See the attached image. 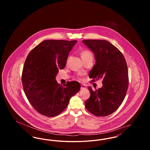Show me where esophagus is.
<instances>
[{
	"instance_id": "1",
	"label": "esophagus",
	"mask_w": 150,
	"mask_h": 150,
	"mask_svg": "<svg viewBox=\"0 0 150 150\" xmlns=\"http://www.w3.org/2000/svg\"><path fill=\"white\" fill-rule=\"evenodd\" d=\"M86 85L84 84L81 85V89H86Z\"/></svg>"
}]
</instances>
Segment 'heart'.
<instances>
[{"mask_svg": "<svg viewBox=\"0 0 150 150\" xmlns=\"http://www.w3.org/2000/svg\"><path fill=\"white\" fill-rule=\"evenodd\" d=\"M81 56L83 59H85L89 57H92V53L88 50H84L81 52Z\"/></svg>", "mask_w": 150, "mask_h": 150, "instance_id": "b5f03b06", "label": "heart"}]
</instances>
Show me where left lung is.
Segmentation results:
<instances>
[{"label": "left lung", "mask_w": 150, "mask_h": 150, "mask_svg": "<svg viewBox=\"0 0 150 150\" xmlns=\"http://www.w3.org/2000/svg\"><path fill=\"white\" fill-rule=\"evenodd\" d=\"M93 52L96 64L89 76L103 79L102 88L93 91L88 87L91 96L85 102L86 108L97 116L110 115L121 105L128 87V71L125 59L113 44L104 40L82 41Z\"/></svg>", "instance_id": "obj_1"}]
</instances>
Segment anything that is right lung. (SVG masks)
<instances>
[{
  "label": "right lung",
  "mask_w": 150,
  "mask_h": 150,
  "mask_svg": "<svg viewBox=\"0 0 150 150\" xmlns=\"http://www.w3.org/2000/svg\"><path fill=\"white\" fill-rule=\"evenodd\" d=\"M77 40H47L29 53L23 66L22 82L30 103L40 114L53 117L61 113L80 89L78 81L58 84V70L65 67Z\"/></svg>",
  "instance_id": "add662e5"
}]
</instances>
